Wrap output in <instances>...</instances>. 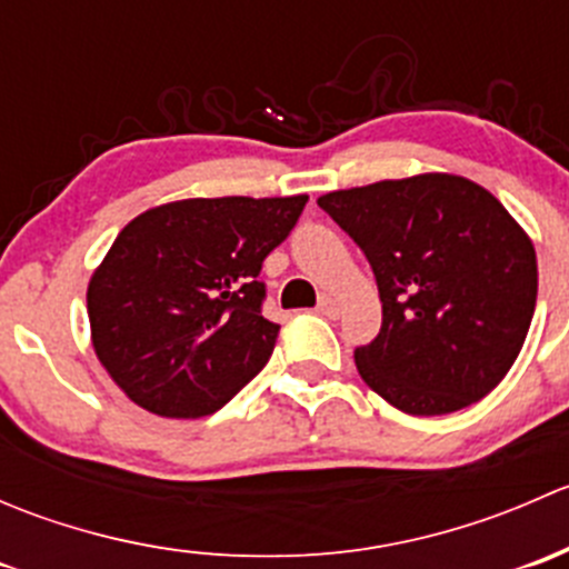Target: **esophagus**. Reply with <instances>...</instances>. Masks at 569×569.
Segmentation results:
<instances>
[{
  "instance_id": "esophagus-1",
  "label": "esophagus",
  "mask_w": 569,
  "mask_h": 569,
  "mask_svg": "<svg viewBox=\"0 0 569 569\" xmlns=\"http://www.w3.org/2000/svg\"><path fill=\"white\" fill-rule=\"evenodd\" d=\"M319 313H321V317H330V319H336L338 317V302L336 300H332V297L330 295H321L319 297Z\"/></svg>"
}]
</instances>
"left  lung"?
<instances>
[{
  "label": "left lung",
  "mask_w": 569,
  "mask_h": 569,
  "mask_svg": "<svg viewBox=\"0 0 569 569\" xmlns=\"http://www.w3.org/2000/svg\"><path fill=\"white\" fill-rule=\"evenodd\" d=\"M375 269L382 327L355 349L371 391L410 416L485 399L523 349L537 252L485 187L423 173L317 200Z\"/></svg>",
  "instance_id": "8db88e82"
}]
</instances>
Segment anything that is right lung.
<instances>
[{
  "instance_id": "right-lung-1",
  "label": "right lung",
  "mask_w": 569,
  "mask_h": 569,
  "mask_svg": "<svg viewBox=\"0 0 569 569\" xmlns=\"http://www.w3.org/2000/svg\"><path fill=\"white\" fill-rule=\"evenodd\" d=\"M295 198H189L142 211L88 286L101 366L134 405L200 418L267 366L280 325L261 313L258 280L300 220Z\"/></svg>"
}]
</instances>
